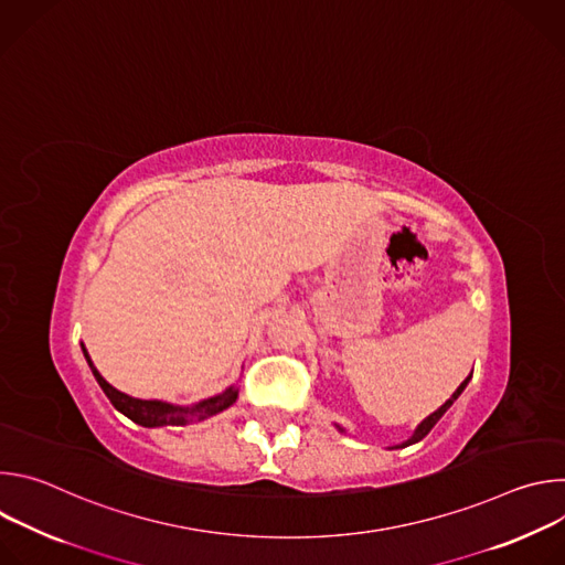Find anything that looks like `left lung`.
Wrapping results in <instances>:
<instances>
[{"mask_svg":"<svg viewBox=\"0 0 565 565\" xmlns=\"http://www.w3.org/2000/svg\"><path fill=\"white\" fill-rule=\"evenodd\" d=\"M469 377H471V375H469ZM469 377H467V380H465V382H462V384H460V386H458V388H456V391H454V395H451V397H449V399H447V402H445V405H443V407H440V409H438V412H434V414H431V416H429V418H425V420H423V423H420V425H418V429H416V434H414V436H412V438H409V440H407V443H402V445H397V447H395V449H402V447H409V445H414V443H418V440H423V438H425V436H427V434H429V431H431V429H434V425H436V423H438V420H440V418H443V416H445V412H447V409H449V407H451V405H454V399H456V397H458V395H460V393H462V388H465V386H467V382H469Z\"/></svg>","mask_w":565,"mask_h":565,"instance_id":"left-lung-1","label":"left lung"}]
</instances>
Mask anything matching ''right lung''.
Masks as SVG:
<instances>
[{
  "label": "right lung",
  "instance_id": "right-lung-1",
  "mask_svg": "<svg viewBox=\"0 0 565 565\" xmlns=\"http://www.w3.org/2000/svg\"><path fill=\"white\" fill-rule=\"evenodd\" d=\"M83 351H85V358H87V362H89V366L94 371V377L98 380V384L105 391V395L111 399V405L122 416H127L129 420H134L136 425H142V427H181V425H188V423H194V420H205V418L227 409L232 402L236 399V395H238V391L234 386H230L225 393L207 397V399L199 402V405L188 407V409L185 407L168 405V402H160V399H138V397L125 395L118 388H114L98 373V369L92 364L85 347H83Z\"/></svg>",
  "mask_w": 565,
  "mask_h": 565
}]
</instances>
